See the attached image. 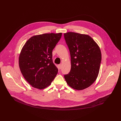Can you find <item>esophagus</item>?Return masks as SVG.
<instances>
[{
  "label": "esophagus",
  "instance_id": "esophagus-1",
  "mask_svg": "<svg viewBox=\"0 0 121 121\" xmlns=\"http://www.w3.org/2000/svg\"><path fill=\"white\" fill-rule=\"evenodd\" d=\"M61 67H62L61 65H58V68L59 69H60L61 68Z\"/></svg>",
  "mask_w": 121,
  "mask_h": 121
}]
</instances>
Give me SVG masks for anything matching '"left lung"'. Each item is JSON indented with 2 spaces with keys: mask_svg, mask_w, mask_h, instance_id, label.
I'll return each mask as SVG.
<instances>
[{
  "mask_svg": "<svg viewBox=\"0 0 121 121\" xmlns=\"http://www.w3.org/2000/svg\"><path fill=\"white\" fill-rule=\"evenodd\" d=\"M64 35L70 51L71 66L65 79L72 88L84 90L95 82L99 75L101 60L99 47L87 34L68 32Z\"/></svg>",
  "mask_w": 121,
  "mask_h": 121,
  "instance_id": "obj_1",
  "label": "left lung"
}]
</instances>
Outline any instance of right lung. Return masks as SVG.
I'll use <instances>...</instances> for the list:
<instances>
[{
  "mask_svg": "<svg viewBox=\"0 0 121 121\" xmlns=\"http://www.w3.org/2000/svg\"><path fill=\"white\" fill-rule=\"evenodd\" d=\"M62 33H44L31 37L22 49L19 64L22 74L32 87L43 89L51 85L58 72L52 51Z\"/></svg>",
  "mask_w": 121,
  "mask_h": 121,
  "instance_id": "right-lung-1",
  "label": "right lung"
}]
</instances>
